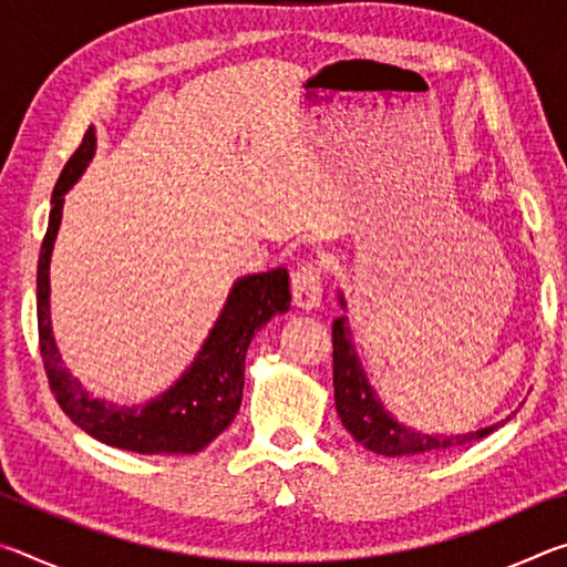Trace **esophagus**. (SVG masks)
Listing matches in <instances>:
<instances>
[{
    "instance_id": "34e87169",
    "label": "esophagus",
    "mask_w": 567,
    "mask_h": 567,
    "mask_svg": "<svg viewBox=\"0 0 567 567\" xmlns=\"http://www.w3.org/2000/svg\"><path fill=\"white\" fill-rule=\"evenodd\" d=\"M292 302L300 310H315L322 302V270L318 265L305 262L292 272Z\"/></svg>"
}]
</instances>
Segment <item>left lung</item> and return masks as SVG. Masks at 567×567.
<instances>
[{
    "instance_id": "obj_1",
    "label": "left lung",
    "mask_w": 567,
    "mask_h": 567,
    "mask_svg": "<svg viewBox=\"0 0 567 567\" xmlns=\"http://www.w3.org/2000/svg\"><path fill=\"white\" fill-rule=\"evenodd\" d=\"M340 305L344 307L342 297ZM332 385H334V405L348 433L358 440L370 453L385 457H417L445 453L453 447H465L475 440H483L497 430V425L477 430L467 435H425L415 433L390 415L382 408L375 392L368 385V378L360 368L354 344L350 338L348 318H338L332 322Z\"/></svg>"
}]
</instances>
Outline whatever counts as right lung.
Returning <instances> with one entry per match:
<instances>
[{"mask_svg": "<svg viewBox=\"0 0 567 567\" xmlns=\"http://www.w3.org/2000/svg\"><path fill=\"white\" fill-rule=\"evenodd\" d=\"M94 155V127L66 162L52 192V213L37 265V328L47 380L54 400L76 427L100 443L142 455L199 453L235 420L245 388V354L255 332L275 315L290 310V275L285 267L247 275L229 292L225 310L203 350L167 392L142 408H117L94 400L62 364L50 322V257L62 223L64 192Z\"/></svg>", "mask_w": 567, "mask_h": 567, "instance_id": "right-lung-1", "label": "right lung"}]
</instances>
